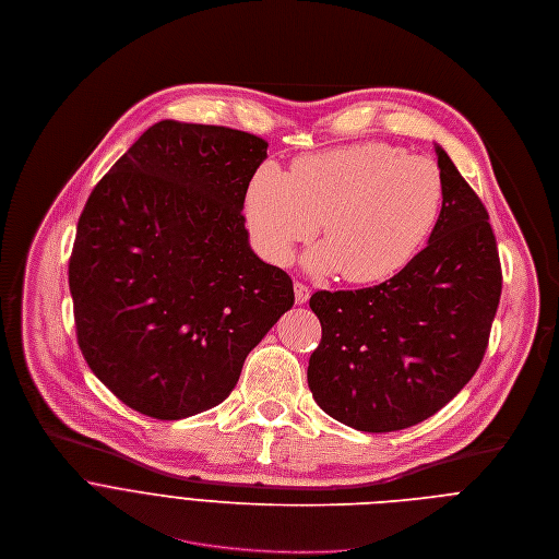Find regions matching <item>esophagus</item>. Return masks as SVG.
<instances>
[{
  "label": "esophagus",
  "mask_w": 559,
  "mask_h": 559,
  "mask_svg": "<svg viewBox=\"0 0 559 559\" xmlns=\"http://www.w3.org/2000/svg\"><path fill=\"white\" fill-rule=\"evenodd\" d=\"M310 299V288L304 282H295V301L306 304Z\"/></svg>",
  "instance_id": "1"
}]
</instances>
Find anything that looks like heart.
<instances>
[{"instance_id": "b5f03b06", "label": "heart", "mask_w": 559, "mask_h": 559, "mask_svg": "<svg viewBox=\"0 0 559 559\" xmlns=\"http://www.w3.org/2000/svg\"><path fill=\"white\" fill-rule=\"evenodd\" d=\"M444 195L431 158L388 143H359L299 158L290 171L262 165L247 187V217L262 253L286 264L321 219L325 238L308 264L353 284L403 271L431 234Z\"/></svg>"}]
</instances>
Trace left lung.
<instances>
[{
	"label": "left lung",
	"instance_id": "obj_1",
	"mask_svg": "<svg viewBox=\"0 0 559 559\" xmlns=\"http://www.w3.org/2000/svg\"><path fill=\"white\" fill-rule=\"evenodd\" d=\"M444 195L429 245L394 277L317 290L321 342L308 361L317 405L359 431L412 427L448 405L489 346L502 269L489 213L436 147Z\"/></svg>",
	"mask_w": 559,
	"mask_h": 559
}]
</instances>
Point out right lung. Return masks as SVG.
Here are the masks:
<instances>
[{"mask_svg":"<svg viewBox=\"0 0 559 559\" xmlns=\"http://www.w3.org/2000/svg\"><path fill=\"white\" fill-rule=\"evenodd\" d=\"M255 134L160 121L92 189L68 264L76 342L128 407L178 420L236 388L247 355L295 304L249 247Z\"/></svg>","mask_w":559,"mask_h":559,"instance_id":"1","label":"right lung"}]
</instances>
